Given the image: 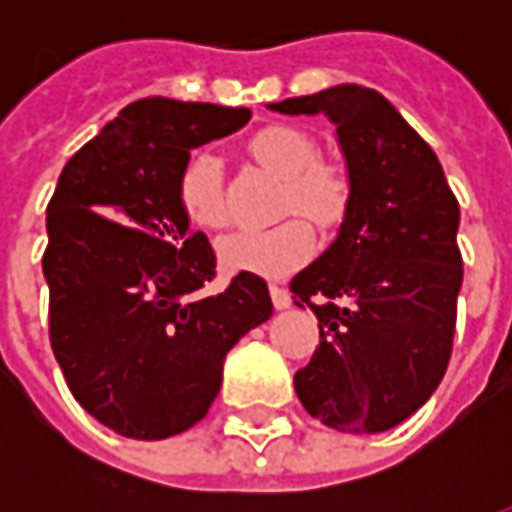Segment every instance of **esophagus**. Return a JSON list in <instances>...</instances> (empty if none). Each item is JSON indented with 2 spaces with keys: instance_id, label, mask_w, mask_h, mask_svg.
Here are the masks:
<instances>
[{
  "instance_id": "obj_1",
  "label": "esophagus",
  "mask_w": 512,
  "mask_h": 512,
  "mask_svg": "<svg viewBox=\"0 0 512 512\" xmlns=\"http://www.w3.org/2000/svg\"><path fill=\"white\" fill-rule=\"evenodd\" d=\"M271 301H274V307H277V310H288L290 293L285 288H279V285H271Z\"/></svg>"
}]
</instances>
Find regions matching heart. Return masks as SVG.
<instances>
[{
	"label": "heart",
	"mask_w": 512,
	"mask_h": 512,
	"mask_svg": "<svg viewBox=\"0 0 512 512\" xmlns=\"http://www.w3.org/2000/svg\"><path fill=\"white\" fill-rule=\"evenodd\" d=\"M249 153L288 180L282 211H301L321 227L343 222L351 205V178L340 164L318 158L310 134L293 126H266L249 139ZM178 205L194 227L219 230L227 224L222 161L211 153L191 156L178 175ZM315 249V230L293 216L268 230H235L219 241L224 268L260 277H285Z\"/></svg>",
	"instance_id": "obj_1"
}]
</instances>
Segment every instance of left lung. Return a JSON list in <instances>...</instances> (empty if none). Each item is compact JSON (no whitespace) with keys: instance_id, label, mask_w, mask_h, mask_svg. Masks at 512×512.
<instances>
[{"instance_id":"obj_1","label":"left lung","mask_w":512,"mask_h":512,"mask_svg":"<svg viewBox=\"0 0 512 512\" xmlns=\"http://www.w3.org/2000/svg\"><path fill=\"white\" fill-rule=\"evenodd\" d=\"M268 109L329 117L351 178L337 238L290 279L321 329L296 395L329 428L384 433L425 406L450 362L461 208L436 153L376 90L337 84Z\"/></svg>"}]
</instances>
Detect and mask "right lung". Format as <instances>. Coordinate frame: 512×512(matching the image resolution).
I'll use <instances>...</instances> for the list:
<instances>
[{"mask_svg": "<svg viewBox=\"0 0 512 512\" xmlns=\"http://www.w3.org/2000/svg\"><path fill=\"white\" fill-rule=\"evenodd\" d=\"M249 117L244 106L134 101L65 164L46 208L51 351L84 411L126 439L197 425L227 351L274 312L266 282L246 271L200 296L216 255L178 205L191 150Z\"/></svg>", "mask_w": 512, "mask_h": 512, "instance_id": "obj_1", "label": "right lung"}]
</instances>
